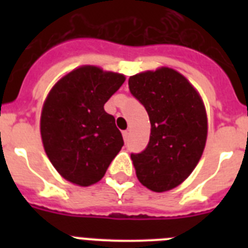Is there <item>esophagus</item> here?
<instances>
[{
  "instance_id": "obj_1",
  "label": "esophagus",
  "mask_w": 248,
  "mask_h": 248,
  "mask_svg": "<svg viewBox=\"0 0 248 248\" xmlns=\"http://www.w3.org/2000/svg\"><path fill=\"white\" fill-rule=\"evenodd\" d=\"M122 136H124V141H127V140H128V136H130V132H128L127 130H126V131L122 132Z\"/></svg>"
}]
</instances>
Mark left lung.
I'll return each instance as SVG.
<instances>
[{
	"label": "left lung",
	"instance_id": "1",
	"mask_svg": "<svg viewBox=\"0 0 248 248\" xmlns=\"http://www.w3.org/2000/svg\"><path fill=\"white\" fill-rule=\"evenodd\" d=\"M128 87L151 121L147 148L131 155L138 180L153 192L171 190L193 172L204 151L203 100L184 76L169 67L131 76Z\"/></svg>",
	"mask_w": 248,
	"mask_h": 248
}]
</instances>
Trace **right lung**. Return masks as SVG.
<instances>
[{
    "label": "right lung",
    "mask_w": 248,
    "mask_h": 248,
    "mask_svg": "<svg viewBox=\"0 0 248 248\" xmlns=\"http://www.w3.org/2000/svg\"><path fill=\"white\" fill-rule=\"evenodd\" d=\"M124 75L82 65L52 86L41 112L44 149L62 177L78 186L96 184L124 145L104 104L124 82Z\"/></svg>",
    "instance_id": "right-lung-1"
}]
</instances>
